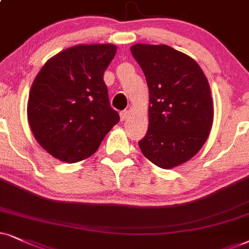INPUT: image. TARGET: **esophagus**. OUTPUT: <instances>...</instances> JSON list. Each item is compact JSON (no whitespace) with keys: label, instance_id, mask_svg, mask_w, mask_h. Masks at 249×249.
<instances>
[{"label":"esophagus","instance_id":"obj_1","mask_svg":"<svg viewBox=\"0 0 249 249\" xmlns=\"http://www.w3.org/2000/svg\"><path fill=\"white\" fill-rule=\"evenodd\" d=\"M128 116H130V111H128V110H124V111L121 112V119L123 122L126 121V119L128 118Z\"/></svg>","mask_w":249,"mask_h":249}]
</instances>
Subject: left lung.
<instances>
[{"mask_svg":"<svg viewBox=\"0 0 249 249\" xmlns=\"http://www.w3.org/2000/svg\"><path fill=\"white\" fill-rule=\"evenodd\" d=\"M149 89L144 156L162 169L191 160L208 139L213 121L210 87L196 62L166 45L131 47Z\"/></svg>","mask_w":249,"mask_h":249,"instance_id":"1","label":"left lung"}]
</instances>
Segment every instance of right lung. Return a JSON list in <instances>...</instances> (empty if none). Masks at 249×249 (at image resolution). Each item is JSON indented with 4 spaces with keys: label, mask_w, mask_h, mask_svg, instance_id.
I'll use <instances>...</instances> for the list:
<instances>
[{
    "label": "right lung",
    "mask_w": 249,
    "mask_h": 249,
    "mask_svg": "<svg viewBox=\"0 0 249 249\" xmlns=\"http://www.w3.org/2000/svg\"><path fill=\"white\" fill-rule=\"evenodd\" d=\"M117 47L78 45L43 65L31 87L27 118L37 142L59 161L93 155L119 122L110 107L103 73Z\"/></svg>",
    "instance_id": "add662e5"
}]
</instances>
